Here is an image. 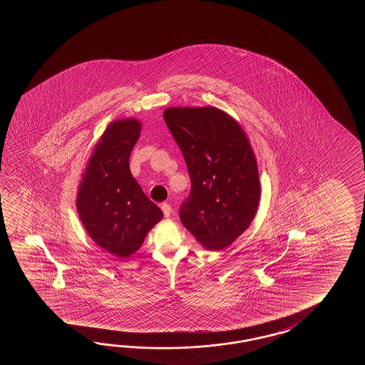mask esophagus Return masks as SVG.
<instances>
[{"instance_id": "obj_1", "label": "esophagus", "mask_w": 365, "mask_h": 365, "mask_svg": "<svg viewBox=\"0 0 365 365\" xmlns=\"http://www.w3.org/2000/svg\"><path fill=\"white\" fill-rule=\"evenodd\" d=\"M162 211H163L164 217H168L171 215V206L168 203H162Z\"/></svg>"}]
</instances>
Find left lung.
<instances>
[{
  "label": "left lung",
  "instance_id": "1",
  "mask_svg": "<svg viewBox=\"0 0 365 365\" xmlns=\"http://www.w3.org/2000/svg\"><path fill=\"white\" fill-rule=\"evenodd\" d=\"M163 117L192 184L180 219L202 245L220 250L248 228L258 207L259 179L248 138L214 107L168 108Z\"/></svg>",
  "mask_w": 365,
  "mask_h": 365
}]
</instances>
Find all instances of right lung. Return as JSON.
<instances>
[{"mask_svg":"<svg viewBox=\"0 0 365 365\" xmlns=\"http://www.w3.org/2000/svg\"><path fill=\"white\" fill-rule=\"evenodd\" d=\"M137 120H120L103 134L78 190L77 209L86 231L99 247L120 258L140 249L162 217L134 180L129 158L140 138Z\"/></svg>","mask_w":365,"mask_h":365,"instance_id":"add662e5","label":"right lung"}]
</instances>
